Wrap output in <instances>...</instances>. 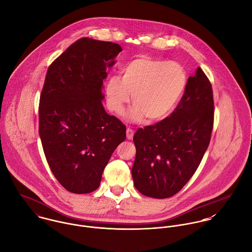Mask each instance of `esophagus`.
I'll return each instance as SVG.
<instances>
[{"instance_id":"34e87169","label":"esophagus","mask_w":252,"mask_h":252,"mask_svg":"<svg viewBox=\"0 0 252 252\" xmlns=\"http://www.w3.org/2000/svg\"><path fill=\"white\" fill-rule=\"evenodd\" d=\"M133 134H134V131L131 129V128H127L126 129V138L128 139V140H131L132 138H133Z\"/></svg>"}]
</instances>
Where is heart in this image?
Masks as SVG:
<instances>
[{"mask_svg": "<svg viewBox=\"0 0 252 252\" xmlns=\"http://www.w3.org/2000/svg\"><path fill=\"white\" fill-rule=\"evenodd\" d=\"M188 85L186 69L174 61L137 57L120 70L118 76L110 77L105 84L108 108L122 115L126 105L134 104L126 113L129 122L150 123L164 120L175 110Z\"/></svg>", "mask_w": 252, "mask_h": 252, "instance_id": "heart-1", "label": "heart"}]
</instances>
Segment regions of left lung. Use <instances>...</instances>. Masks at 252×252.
Here are the masks:
<instances>
[{"label":"left lung","instance_id":"obj_1","mask_svg":"<svg viewBox=\"0 0 252 252\" xmlns=\"http://www.w3.org/2000/svg\"><path fill=\"white\" fill-rule=\"evenodd\" d=\"M213 109L211 84L199 67L172 114L135 132L131 174L142 195L169 198L191 179L210 141Z\"/></svg>","mask_w":252,"mask_h":252}]
</instances>
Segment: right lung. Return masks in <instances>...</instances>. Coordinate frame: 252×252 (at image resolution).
I'll use <instances>...</instances> for the list:
<instances>
[{"mask_svg": "<svg viewBox=\"0 0 252 252\" xmlns=\"http://www.w3.org/2000/svg\"><path fill=\"white\" fill-rule=\"evenodd\" d=\"M122 51L118 44L81 38L49 67L39 107V134L57 181L88 194L100 185L126 126L106 113L103 80Z\"/></svg>", "mask_w": 252, "mask_h": 252, "instance_id": "obj_1", "label": "right lung"}]
</instances>
